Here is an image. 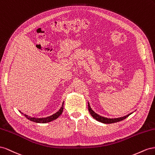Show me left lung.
I'll return each instance as SVG.
<instances>
[{"label":"left lung","instance_id":"obj_1","mask_svg":"<svg viewBox=\"0 0 155 155\" xmlns=\"http://www.w3.org/2000/svg\"><path fill=\"white\" fill-rule=\"evenodd\" d=\"M88 110H89V112H90V114L91 115V116L94 119H95L97 121H98L101 122L103 123H106V124H110V123H114L121 121L123 120V119H125V118L129 117L132 114V113H130L129 114L127 115V116H125L118 117V118H107V117L101 116H100V115L96 114L90 107L89 103H88Z\"/></svg>","mask_w":155,"mask_h":155}]
</instances>
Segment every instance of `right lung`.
<instances>
[{
  "mask_svg": "<svg viewBox=\"0 0 155 155\" xmlns=\"http://www.w3.org/2000/svg\"><path fill=\"white\" fill-rule=\"evenodd\" d=\"M64 102L62 103V105H61V107L60 108V109L58 110V112H56L55 114L51 115L50 116H48L46 117H41V118H38V117H30L28 116V115H26L25 114H23V112H21V111H19L22 114H23V116L27 118L28 120L31 121H33L35 123H48V122H51L52 121H54L55 119H56L58 118L60 115L61 114V113L63 112V110H64Z\"/></svg>",
  "mask_w": 155,
  "mask_h": 155,
  "instance_id": "obj_1",
  "label": "right lung"
}]
</instances>
